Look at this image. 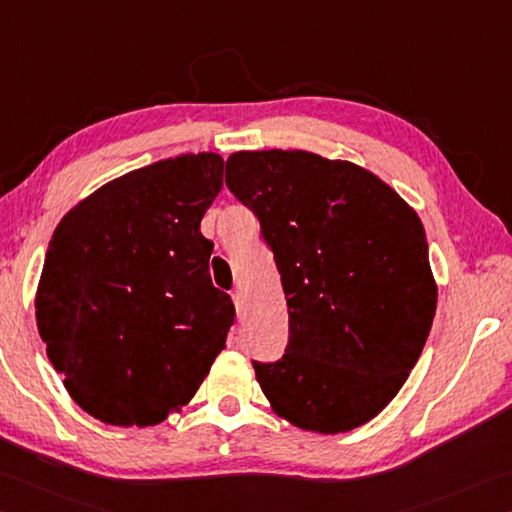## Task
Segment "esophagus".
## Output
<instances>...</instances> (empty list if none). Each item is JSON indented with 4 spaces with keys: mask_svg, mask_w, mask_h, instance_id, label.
<instances>
[{
    "mask_svg": "<svg viewBox=\"0 0 512 512\" xmlns=\"http://www.w3.org/2000/svg\"><path fill=\"white\" fill-rule=\"evenodd\" d=\"M233 306H236L238 317L245 315V303H242V294L240 292H233Z\"/></svg>",
    "mask_w": 512,
    "mask_h": 512,
    "instance_id": "34e87169",
    "label": "esophagus"
}]
</instances>
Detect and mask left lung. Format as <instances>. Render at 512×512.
Wrapping results in <instances>:
<instances>
[{
    "mask_svg": "<svg viewBox=\"0 0 512 512\" xmlns=\"http://www.w3.org/2000/svg\"><path fill=\"white\" fill-rule=\"evenodd\" d=\"M227 186L254 211L288 301L281 360L254 362L276 414L308 432L369 423L418 362L436 312L418 213L362 166L308 150H240Z\"/></svg>",
    "mask_w": 512,
    "mask_h": 512,
    "instance_id": "8db88e82",
    "label": "left lung"
}]
</instances>
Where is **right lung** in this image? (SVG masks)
Returning a JSON list of instances; mask_svg holds the SVG:
<instances>
[{"label": "right lung", "mask_w": 512, "mask_h": 512, "mask_svg": "<svg viewBox=\"0 0 512 512\" xmlns=\"http://www.w3.org/2000/svg\"><path fill=\"white\" fill-rule=\"evenodd\" d=\"M215 152L112 179L53 231L35 319L53 369L89 416L148 427L200 389L236 319L200 231L222 188Z\"/></svg>", "instance_id": "right-lung-1"}]
</instances>
